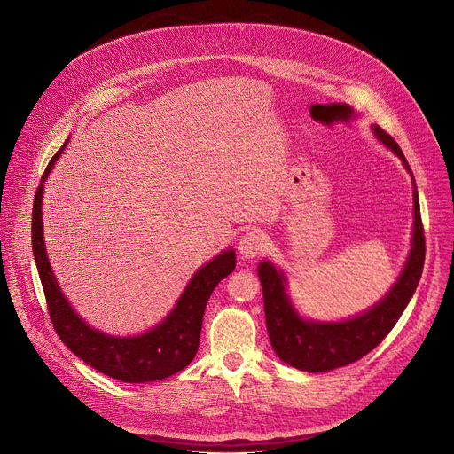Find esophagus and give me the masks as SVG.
<instances>
[{
	"mask_svg": "<svg viewBox=\"0 0 454 454\" xmlns=\"http://www.w3.org/2000/svg\"><path fill=\"white\" fill-rule=\"evenodd\" d=\"M268 236L262 231H248L245 232L239 241H238V252L247 257L252 259L255 255H261L266 248H268Z\"/></svg>",
	"mask_w": 454,
	"mask_h": 454,
	"instance_id": "esophagus-1",
	"label": "esophagus"
}]
</instances>
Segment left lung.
<instances>
[{
	"label": "left lung",
	"mask_w": 454,
	"mask_h": 454,
	"mask_svg": "<svg viewBox=\"0 0 454 454\" xmlns=\"http://www.w3.org/2000/svg\"><path fill=\"white\" fill-rule=\"evenodd\" d=\"M374 132L395 155L401 157L406 169L411 173L408 160L394 137L380 127H374ZM413 207V247L399 281L381 302L356 318L336 324L302 320L294 311L288 295L285 294V276L271 262H259L257 271L262 286L270 343L285 364L304 372H327L354 364L388 336L413 297L424 268L426 238L415 180Z\"/></svg>",
	"instance_id": "1"
}]
</instances>
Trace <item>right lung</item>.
Here are the masks:
<instances>
[{"mask_svg":"<svg viewBox=\"0 0 454 454\" xmlns=\"http://www.w3.org/2000/svg\"><path fill=\"white\" fill-rule=\"evenodd\" d=\"M66 145L67 141L64 146ZM64 146L51 157L41 176L32 211L34 257L53 329L73 354L113 380L123 383H150L169 378L186 369L197 356L207 301L216 285L236 268V254L234 250H227L204 264L190 281L169 317L155 329L134 338H114L90 329L74 315L62 295L48 262L43 239V184Z\"/></svg>","mask_w":454,"mask_h":454,"instance_id":"add662e5","label":"right lung"}]
</instances>
